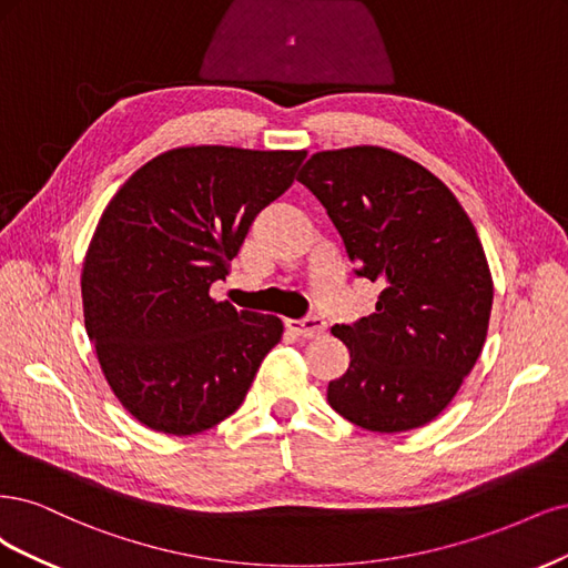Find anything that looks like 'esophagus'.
Here are the masks:
<instances>
[{
  "label": "esophagus",
  "instance_id": "1",
  "mask_svg": "<svg viewBox=\"0 0 568 568\" xmlns=\"http://www.w3.org/2000/svg\"><path fill=\"white\" fill-rule=\"evenodd\" d=\"M285 327L297 337H318L321 333H325V321L318 318V316H308V318H302V321H285Z\"/></svg>",
  "mask_w": 568,
  "mask_h": 568
}]
</instances>
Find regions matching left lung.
Listing matches in <instances>:
<instances>
[{
    "label": "left lung",
    "mask_w": 568,
    "mask_h": 568,
    "mask_svg": "<svg viewBox=\"0 0 568 568\" xmlns=\"http://www.w3.org/2000/svg\"><path fill=\"white\" fill-rule=\"evenodd\" d=\"M297 181L339 231L356 276L379 283L375 314L333 335L349 368L327 404L379 434L423 427L477 363L493 278L471 219L423 164L379 145L314 153Z\"/></svg>",
    "instance_id": "obj_1"
}]
</instances>
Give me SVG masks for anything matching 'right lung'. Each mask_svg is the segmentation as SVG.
Returning <instances> with one entry per match:
<instances>
[{"label":"right lung","instance_id":"add662e5","mask_svg":"<svg viewBox=\"0 0 568 568\" xmlns=\"http://www.w3.org/2000/svg\"><path fill=\"white\" fill-rule=\"evenodd\" d=\"M306 151L181 145L149 160L105 205L82 264V308L101 373L124 410L191 436L241 408L278 316L210 297Z\"/></svg>","mask_w":568,"mask_h":568}]
</instances>
